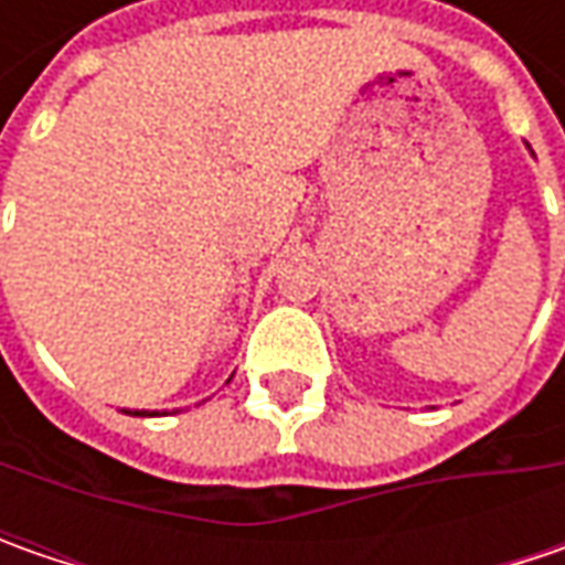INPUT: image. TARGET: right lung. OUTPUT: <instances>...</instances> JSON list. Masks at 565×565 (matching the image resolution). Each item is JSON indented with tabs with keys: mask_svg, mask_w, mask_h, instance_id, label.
Returning <instances> with one entry per match:
<instances>
[{
	"mask_svg": "<svg viewBox=\"0 0 565 565\" xmlns=\"http://www.w3.org/2000/svg\"><path fill=\"white\" fill-rule=\"evenodd\" d=\"M135 415H157V412H135Z\"/></svg>",
	"mask_w": 565,
	"mask_h": 565,
	"instance_id": "1",
	"label": "right lung"
}]
</instances>
